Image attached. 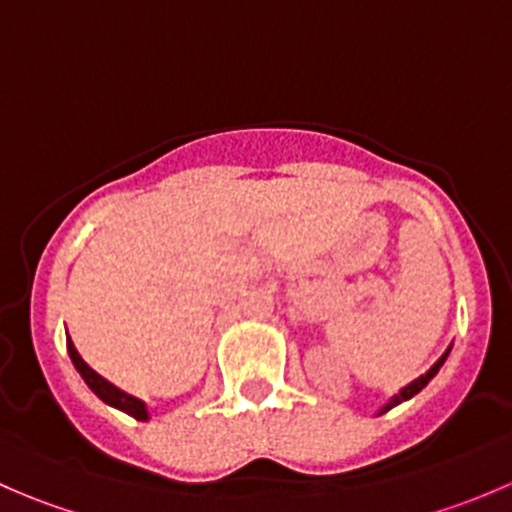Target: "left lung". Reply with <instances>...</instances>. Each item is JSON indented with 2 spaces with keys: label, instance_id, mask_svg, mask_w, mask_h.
<instances>
[{
  "label": "left lung",
  "instance_id": "1",
  "mask_svg": "<svg viewBox=\"0 0 512 512\" xmlns=\"http://www.w3.org/2000/svg\"><path fill=\"white\" fill-rule=\"evenodd\" d=\"M451 347H453V344H451ZM451 347H448V349H446V352H443V354H441V359H438V361H436V364H433V366H431V369H428V371H426V374H421V376H418V379H414V381H411V384H406V386H404V389H401V391H399V394H394V396H391V399H389V401H386V404H384V406H381V409H379V411H376V416L386 414V411H391V409H394V406H399V404H404V401L414 399V396L418 394V391H421V389H426V384H428V381H431V379H433V376H436V374H438V369H441V366H443V361H446V359H448V354H451Z\"/></svg>",
  "mask_w": 512,
  "mask_h": 512
}]
</instances>
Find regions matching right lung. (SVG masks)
<instances>
[{
    "mask_svg": "<svg viewBox=\"0 0 512 512\" xmlns=\"http://www.w3.org/2000/svg\"><path fill=\"white\" fill-rule=\"evenodd\" d=\"M66 349H69V356L71 361H74V369L79 371L81 379L86 381V386H89L91 391L98 396V399L103 401V404L113 406V409L123 411V414L138 418V421H148L151 418V411H148V404L143 399H138V396H131L126 394L123 389H118L116 384H111L108 379H103L98 371L91 369L89 364H86L84 359H81L79 349L74 347V342H71V337L66 334Z\"/></svg>",
    "mask_w": 512,
    "mask_h": 512,
    "instance_id": "obj_1",
    "label": "right lung"
}]
</instances>
